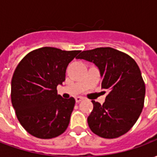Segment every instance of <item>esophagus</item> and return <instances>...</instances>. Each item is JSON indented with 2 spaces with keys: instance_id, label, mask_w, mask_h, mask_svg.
I'll use <instances>...</instances> for the list:
<instances>
[{
  "instance_id": "34e87169",
  "label": "esophagus",
  "mask_w": 157,
  "mask_h": 157,
  "mask_svg": "<svg viewBox=\"0 0 157 157\" xmlns=\"http://www.w3.org/2000/svg\"><path fill=\"white\" fill-rule=\"evenodd\" d=\"M82 99H83V98H82V97H76V98H75V102H80Z\"/></svg>"
}]
</instances>
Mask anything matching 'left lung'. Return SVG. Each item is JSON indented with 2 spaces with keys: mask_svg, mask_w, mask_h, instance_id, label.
Wrapping results in <instances>:
<instances>
[{
  "mask_svg": "<svg viewBox=\"0 0 157 157\" xmlns=\"http://www.w3.org/2000/svg\"><path fill=\"white\" fill-rule=\"evenodd\" d=\"M76 58L98 68L102 88L109 92L102 105L92 101L93 109L87 118L91 130L106 139L124 135L144 107L145 86L138 65L129 55L110 47L82 51Z\"/></svg>",
  "mask_w": 157,
  "mask_h": 157,
  "instance_id": "8db88e82",
  "label": "left lung"
}]
</instances>
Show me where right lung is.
Wrapping results in <instances>:
<instances>
[{
	"mask_svg": "<svg viewBox=\"0 0 157 157\" xmlns=\"http://www.w3.org/2000/svg\"><path fill=\"white\" fill-rule=\"evenodd\" d=\"M80 52L44 47L29 53L17 66L11 84L12 104L21 125L33 136L55 138L68 127L75 101L63 98L56 88Z\"/></svg>",
	"mask_w": 157,
	"mask_h": 157,
	"instance_id": "obj_1",
	"label": "right lung"
}]
</instances>
